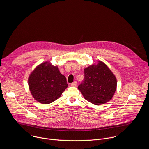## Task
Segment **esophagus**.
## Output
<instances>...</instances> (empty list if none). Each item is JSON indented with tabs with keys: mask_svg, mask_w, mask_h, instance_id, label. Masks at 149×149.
Instances as JSON below:
<instances>
[{
	"mask_svg": "<svg viewBox=\"0 0 149 149\" xmlns=\"http://www.w3.org/2000/svg\"><path fill=\"white\" fill-rule=\"evenodd\" d=\"M71 86H72V87H75V86H76L77 85V82L76 81H74V82H72V83H71Z\"/></svg>",
	"mask_w": 149,
	"mask_h": 149,
	"instance_id": "obj_1",
	"label": "esophagus"
}]
</instances>
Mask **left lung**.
Here are the masks:
<instances>
[{
    "label": "left lung",
    "instance_id": "8db88e82",
    "mask_svg": "<svg viewBox=\"0 0 149 149\" xmlns=\"http://www.w3.org/2000/svg\"><path fill=\"white\" fill-rule=\"evenodd\" d=\"M85 79L78 88L84 98L95 105L111 100L117 89V78L109 67L101 61L84 69Z\"/></svg>",
    "mask_w": 149,
    "mask_h": 149
}]
</instances>
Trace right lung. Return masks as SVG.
I'll return each mask as SVG.
<instances>
[{
	"label": "right lung",
	"mask_w": 149,
	"mask_h": 149,
	"mask_svg": "<svg viewBox=\"0 0 149 149\" xmlns=\"http://www.w3.org/2000/svg\"><path fill=\"white\" fill-rule=\"evenodd\" d=\"M28 86L38 102L48 104L58 99L68 87L65 77L49 61L40 63L29 75Z\"/></svg>",
	"instance_id": "right-lung-1"
}]
</instances>
